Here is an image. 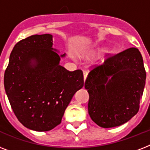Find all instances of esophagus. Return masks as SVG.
Wrapping results in <instances>:
<instances>
[{
    "label": "esophagus",
    "instance_id": "esophagus-1",
    "mask_svg": "<svg viewBox=\"0 0 150 150\" xmlns=\"http://www.w3.org/2000/svg\"><path fill=\"white\" fill-rule=\"evenodd\" d=\"M87 75H88V72H87V71H83V76H84V80L86 79Z\"/></svg>",
    "mask_w": 150,
    "mask_h": 150
}]
</instances>
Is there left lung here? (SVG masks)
<instances>
[{
	"label": "left lung",
	"instance_id": "1",
	"mask_svg": "<svg viewBox=\"0 0 150 150\" xmlns=\"http://www.w3.org/2000/svg\"><path fill=\"white\" fill-rule=\"evenodd\" d=\"M142 54L132 47L107 58L87 76L91 119L102 128L126 123L137 114L146 84Z\"/></svg>",
	"mask_w": 150,
	"mask_h": 150
}]
</instances>
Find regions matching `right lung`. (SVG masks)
Returning <instances> with one entry per match:
<instances>
[{
  "mask_svg": "<svg viewBox=\"0 0 150 150\" xmlns=\"http://www.w3.org/2000/svg\"><path fill=\"white\" fill-rule=\"evenodd\" d=\"M50 34L33 35L15 44L4 72V89L18 120L29 129L47 132L61 124L73 96L84 86L81 70L69 71Z\"/></svg>",
  "mask_w": 150,
  "mask_h": 150,
  "instance_id": "add662e5",
  "label": "right lung"
}]
</instances>
